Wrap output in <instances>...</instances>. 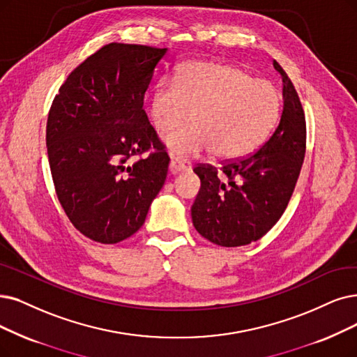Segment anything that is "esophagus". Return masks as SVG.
Wrapping results in <instances>:
<instances>
[{"label": "esophagus", "instance_id": "esophagus-1", "mask_svg": "<svg viewBox=\"0 0 357 357\" xmlns=\"http://www.w3.org/2000/svg\"><path fill=\"white\" fill-rule=\"evenodd\" d=\"M171 158H173V161H171V169L176 171V173H177V171H188L192 167L189 161L180 158V156L171 155Z\"/></svg>", "mask_w": 357, "mask_h": 357}]
</instances>
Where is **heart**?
<instances>
[{
  "label": "heart",
  "mask_w": 357,
  "mask_h": 357,
  "mask_svg": "<svg viewBox=\"0 0 357 357\" xmlns=\"http://www.w3.org/2000/svg\"><path fill=\"white\" fill-rule=\"evenodd\" d=\"M282 95L273 82L253 79L246 70L221 63L186 64L176 80L164 79L152 91L149 116L173 153L238 160L252 152L277 123Z\"/></svg>",
  "instance_id": "b5f03b06"
}]
</instances>
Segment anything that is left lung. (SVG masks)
<instances>
[{
	"instance_id": "obj_1",
	"label": "left lung",
	"mask_w": 357,
	"mask_h": 357,
	"mask_svg": "<svg viewBox=\"0 0 357 357\" xmlns=\"http://www.w3.org/2000/svg\"><path fill=\"white\" fill-rule=\"evenodd\" d=\"M282 77L284 107L280 124L265 144L220 168L197 164L201 178L192 221L197 233L224 248H237L264 237L286 211L306 153V119L294 84Z\"/></svg>"
}]
</instances>
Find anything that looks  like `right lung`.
<instances>
[{
    "mask_svg": "<svg viewBox=\"0 0 357 357\" xmlns=\"http://www.w3.org/2000/svg\"><path fill=\"white\" fill-rule=\"evenodd\" d=\"M165 52L111 42L71 71L50 108L47 149L56 197L71 224L98 243L133 236L164 186L169 156L144 98Z\"/></svg>",
    "mask_w": 357,
    "mask_h": 357,
    "instance_id": "1",
    "label": "right lung"
}]
</instances>
